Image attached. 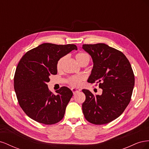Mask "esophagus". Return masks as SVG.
<instances>
[{
    "mask_svg": "<svg viewBox=\"0 0 149 149\" xmlns=\"http://www.w3.org/2000/svg\"><path fill=\"white\" fill-rule=\"evenodd\" d=\"M71 91H73V94H76L77 92H79V91H81V90H80L79 89H77V88H72V89H71Z\"/></svg>",
    "mask_w": 149,
    "mask_h": 149,
    "instance_id": "1",
    "label": "esophagus"
}]
</instances>
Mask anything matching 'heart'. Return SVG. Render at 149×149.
Returning <instances> with one entry per match:
<instances>
[{"mask_svg":"<svg viewBox=\"0 0 149 149\" xmlns=\"http://www.w3.org/2000/svg\"><path fill=\"white\" fill-rule=\"evenodd\" d=\"M66 59V56H64L62 58H61L58 61L57 65H56L58 70H61L63 65L64 62L65 61ZM76 59L80 65H81L84 61L89 60V58L86 53H83V52H79L76 54ZM83 80V77L82 76H73L69 78L68 81V83L71 86L78 87V86H79L81 84Z\"/></svg>","mask_w":149,"mask_h":149,"instance_id":"b5f03b06","label":"heart"}]
</instances>
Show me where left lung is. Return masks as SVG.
Instances as JSON below:
<instances>
[{
	"mask_svg": "<svg viewBox=\"0 0 149 149\" xmlns=\"http://www.w3.org/2000/svg\"><path fill=\"white\" fill-rule=\"evenodd\" d=\"M82 48L93 61L88 82L99 83L102 89L101 95L82 90L86 96L82 104L84 118L96 125L107 124L123 114L129 104L135 83L134 72L124 54L106 44H85Z\"/></svg>",
	"mask_w": 149,
	"mask_h": 149,
	"instance_id": "obj_1",
	"label": "left lung"
}]
</instances>
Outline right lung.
<instances>
[{
  "mask_svg": "<svg viewBox=\"0 0 149 149\" xmlns=\"http://www.w3.org/2000/svg\"><path fill=\"white\" fill-rule=\"evenodd\" d=\"M77 49L74 44L45 43L22 56L15 73L14 89L20 106L29 118L46 125L56 124L63 118L73 92L63 86L55 95L47 83L49 76L57 74L58 61Z\"/></svg>",
  "mask_w": 149,
  "mask_h": 149,
  "instance_id": "add662e5",
  "label": "right lung"
}]
</instances>
